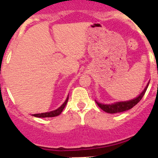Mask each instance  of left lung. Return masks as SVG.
<instances>
[{
  "label": "left lung",
  "mask_w": 158,
  "mask_h": 158,
  "mask_svg": "<svg viewBox=\"0 0 158 158\" xmlns=\"http://www.w3.org/2000/svg\"><path fill=\"white\" fill-rule=\"evenodd\" d=\"M150 83V82H149ZM148 85L149 84L147 85L145 89L143 90L142 93L139 95L138 97H136L134 100H129V101H124V102H118V103H115V104H102L98 103L97 101H96V103L97 104V105L101 108L103 111H106L107 113H111V114H113V113H117V112H122V111H127V110L131 109L134 106L136 105L141 100L143 97V96L145 95V93H146V89H147Z\"/></svg>",
  "instance_id": "obj_1"
}]
</instances>
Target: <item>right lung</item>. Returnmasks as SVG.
Wrapping results in <instances>:
<instances>
[{
    "instance_id": "obj_1",
    "label": "right lung",
    "mask_w": 158,
    "mask_h": 158,
    "mask_svg": "<svg viewBox=\"0 0 158 158\" xmlns=\"http://www.w3.org/2000/svg\"><path fill=\"white\" fill-rule=\"evenodd\" d=\"M69 100V96L67 97V99L65 100V101L64 102V104H62L60 107H58L57 110H54V111H50V112H45V113H41V114H34L33 116L39 117V118H47V117H54V116H58V115H60L62 111H63L64 107H65L67 104V101Z\"/></svg>"
}]
</instances>
